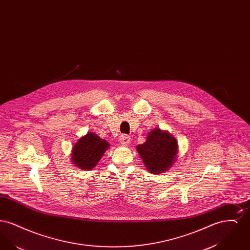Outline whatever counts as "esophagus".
<instances>
[{"label":"esophagus","mask_w":250,"mask_h":250,"mask_svg":"<svg viewBox=\"0 0 250 250\" xmlns=\"http://www.w3.org/2000/svg\"><path fill=\"white\" fill-rule=\"evenodd\" d=\"M120 143L123 146H127L131 143L130 137L127 135H122L120 138Z\"/></svg>","instance_id":"obj_1"}]
</instances>
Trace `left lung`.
Returning <instances> with one entry per match:
<instances>
[{"label": "left lung", "instance_id": "obj_1", "mask_svg": "<svg viewBox=\"0 0 250 250\" xmlns=\"http://www.w3.org/2000/svg\"><path fill=\"white\" fill-rule=\"evenodd\" d=\"M146 168L152 173H162L173 165L178 144L167 131L155 128L147 135L145 143L137 146Z\"/></svg>", "mask_w": 250, "mask_h": 250}]
</instances>
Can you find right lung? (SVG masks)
Masks as SVG:
<instances>
[{"instance_id":"obj_1","label":"right lung","mask_w":250,"mask_h":250,"mask_svg":"<svg viewBox=\"0 0 250 250\" xmlns=\"http://www.w3.org/2000/svg\"><path fill=\"white\" fill-rule=\"evenodd\" d=\"M109 144L93 132L79 139L72 150V162L84 170L94 168L105 154Z\"/></svg>"}]
</instances>
